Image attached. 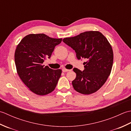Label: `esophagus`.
I'll return each instance as SVG.
<instances>
[{"instance_id": "esophagus-1", "label": "esophagus", "mask_w": 131, "mask_h": 131, "mask_svg": "<svg viewBox=\"0 0 131 131\" xmlns=\"http://www.w3.org/2000/svg\"><path fill=\"white\" fill-rule=\"evenodd\" d=\"M62 70L63 72H68V71H70L71 70H69V69H62Z\"/></svg>"}]
</instances>
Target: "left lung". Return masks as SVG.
<instances>
[{
    "label": "left lung",
    "instance_id": "obj_1",
    "mask_svg": "<svg viewBox=\"0 0 131 131\" xmlns=\"http://www.w3.org/2000/svg\"><path fill=\"white\" fill-rule=\"evenodd\" d=\"M62 41L75 52L78 59L85 60L84 70L73 69L77 74L72 82L74 90L84 94L98 91L106 81L113 66V52L107 39L99 31H90Z\"/></svg>",
    "mask_w": 131,
    "mask_h": 131
}]
</instances>
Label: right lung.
Instances as JSON below:
<instances>
[{
  "instance_id": "right-lung-1",
  "label": "right lung",
  "mask_w": 131,
  "mask_h": 131,
  "mask_svg": "<svg viewBox=\"0 0 131 131\" xmlns=\"http://www.w3.org/2000/svg\"><path fill=\"white\" fill-rule=\"evenodd\" d=\"M62 39L49 37L44 34H29L18 44L15 53L17 71L22 81L38 95H46L53 91L62 70L43 65L50 58L55 47Z\"/></svg>"
}]
</instances>
